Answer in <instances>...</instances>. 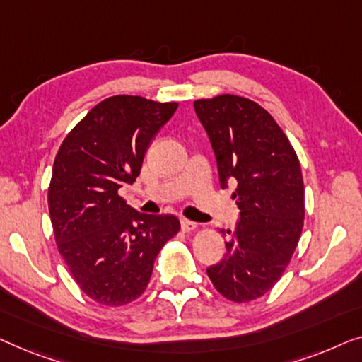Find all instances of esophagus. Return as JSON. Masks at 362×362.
I'll return each mask as SVG.
<instances>
[{"label":"esophagus","instance_id":"1","mask_svg":"<svg viewBox=\"0 0 362 362\" xmlns=\"http://www.w3.org/2000/svg\"><path fill=\"white\" fill-rule=\"evenodd\" d=\"M180 225H182V230L185 233H190V231H195L198 225L195 221H190V220H185V218H182L180 220Z\"/></svg>","mask_w":362,"mask_h":362}]
</instances>
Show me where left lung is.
<instances>
[{"instance_id": "left-lung-1", "label": "left lung", "mask_w": 362, "mask_h": 362, "mask_svg": "<svg viewBox=\"0 0 362 362\" xmlns=\"http://www.w3.org/2000/svg\"><path fill=\"white\" fill-rule=\"evenodd\" d=\"M193 108L210 137L220 187H236L233 198L241 211L225 259L206 274L223 297L251 302L282 277L302 234L305 190L298 157L256 101L220 95L197 100Z\"/></svg>"}]
</instances>
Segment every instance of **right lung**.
I'll return each mask as SVG.
<instances>
[{"mask_svg": "<svg viewBox=\"0 0 362 362\" xmlns=\"http://www.w3.org/2000/svg\"><path fill=\"white\" fill-rule=\"evenodd\" d=\"M177 106L111 96L86 113L55 156L49 187L55 243L81 292L96 303L119 307L139 297L157 254L180 230L174 215H144L119 197Z\"/></svg>", "mask_w": 362, "mask_h": 362, "instance_id": "add662e5", "label": "right lung"}]
</instances>
